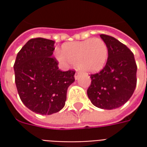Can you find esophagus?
Instances as JSON below:
<instances>
[{"instance_id": "esophagus-1", "label": "esophagus", "mask_w": 147, "mask_h": 147, "mask_svg": "<svg viewBox=\"0 0 147 147\" xmlns=\"http://www.w3.org/2000/svg\"><path fill=\"white\" fill-rule=\"evenodd\" d=\"M79 77H80V73H79V72H76V73L75 74V79H76V80H78Z\"/></svg>"}]
</instances>
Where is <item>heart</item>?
<instances>
[{"instance_id":"obj_1","label":"heart","mask_w":147,"mask_h":147,"mask_svg":"<svg viewBox=\"0 0 147 147\" xmlns=\"http://www.w3.org/2000/svg\"><path fill=\"white\" fill-rule=\"evenodd\" d=\"M108 54V47L103 40L89 38L64 44L57 58L62 64L76 66L83 72L95 73L105 67Z\"/></svg>"}]
</instances>
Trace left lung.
<instances>
[{
	"label": "left lung",
	"mask_w": 147,
	"mask_h": 147,
	"mask_svg": "<svg viewBox=\"0 0 147 147\" xmlns=\"http://www.w3.org/2000/svg\"><path fill=\"white\" fill-rule=\"evenodd\" d=\"M100 37L108 47V60L100 72L90 75L87 96L96 107L113 109L125 104L133 94L137 66L134 55L126 45L113 37Z\"/></svg>",
	"instance_id": "1"
}]
</instances>
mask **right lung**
<instances>
[{
	"instance_id": "1",
	"label": "right lung",
	"mask_w": 147,
	"mask_h": 147,
	"mask_svg": "<svg viewBox=\"0 0 147 147\" xmlns=\"http://www.w3.org/2000/svg\"><path fill=\"white\" fill-rule=\"evenodd\" d=\"M54 41L29 40L18 53L14 64L15 81L21 101L34 113L51 115L64 108L67 90L76 71L59 70L52 57Z\"/></svg>"
}]
</instances>
